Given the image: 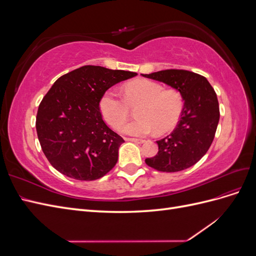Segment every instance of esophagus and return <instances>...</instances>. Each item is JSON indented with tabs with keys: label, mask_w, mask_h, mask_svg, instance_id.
Segmentation results:
<instances>
[{
	"label": "esophagus",
	"mask_w": 256,
	"mask_h": 256,
	"mask_svg": "<svg viewBox=\"0 0 256 256\" xmlns=\"http://www.w3.org/2000/svg\"><path fill=\"white\" fill-rule=\"evenodd\" d=\"M125 141L128 142H134L138 144H142L145 142V140H141V138H125Z\"/></svg>",
	"instance_id": "34e87169"
}]
</instances>
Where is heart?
Masks as SVG:
<instances>
[{
  "label": "heart",
  "mask_w": 256,
  "mask_h": 256,
  "mask_svg": "<svg viewBox=\"0 0 256 256\" xmlns=\"http://www.w3.org/2000/svg\"><path fill=\"white\" fill-rule=\"evenodd\" d=\"M122 96L115 90H108L99 102L102 118L115 129L120 128L128 118L129 106L138 104L136 110V120L127 122L120 129L122 134L132 136H146L166 132L175 127L184 106L180 92L166 90L150 80H136L127 83Z\"/></svg>",
  "instance_id": "heart-1"
}]
</instances>
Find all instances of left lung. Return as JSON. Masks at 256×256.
I'll use <instances>...</instances> for the list:
<instances>
[{"label": "left lung", "instance_id": "left-lung-1", "mask_svg": "<svg viewBox=\"0 0 256 256\" xmlns=\"http://www.w3.org/2000/svg\"><path fill=\"white\" fill-rule=\"evenodd\" d=\"M180 92L184 108L173 132L157 141L156 156L146 164L160 172H180L194 166L210 147L220 118L219 102L205 76L180 69L142 74Z\"/></svg>", "mask_w": 256, "mask_h": 256}]
</instances>
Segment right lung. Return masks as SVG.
Wrapping results in <instances>:
<instances>
[{
	"label": "right lung",
	"instance_id": "1",
	"mask_svg": "<svg viewBox=\"0 0 256 256\" xmlns=\"http://www.w3.org/2000/svg\"><path fill=\"white\" fill-rule=\"evenodd\" d=\"M136 76L88 65L54 82L36 116L38 140L54 168L76 180H95L111 171L125 141L106 125L99 102L113 85Z\"/></svg>",
	"mask_w": 256,
	"mask_h": 256
}]
</instances>
